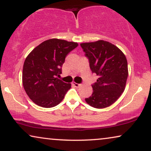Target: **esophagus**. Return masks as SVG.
Wrapping results in <instances>:
<instances>
[{"label": "esophagus", "mask_w": 151, "mask_h": 151, "mask_svg": "<svg viewBox=\"0 0 151 151\" xmlns=\"http://www.w3.org/2000/svg\"><path fill=\"white\" fill-rule=\"evenodd\" d=\"M72 86H74V87H77H77H79V86H81V84L76 83V82H72Z\"/></svg>", "instance_id": "esophagus-1"}]
</instances>
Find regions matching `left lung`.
Listing matches in <instances>:
<instances>
[{
    "label": "left lung",
    "mask_w": 151,
    "mask_h": 151,
    "mask_svg": "<svg viewBox=\"0 0 151 151\" xmlns=\"http://www.w3.org/2000/svg\"><path fill=\"white\" fill-rule=\"evenodd\" d=\"M90 62L92 72L98 76L92 86V95L85 99L95 108H104L113 104L123 93L128 75L126 56L110 42L99 40L81 43Z\"/></svg>",
    "instance_id": "1"
}]
</instances>
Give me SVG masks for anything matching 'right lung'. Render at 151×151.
Instances as JSON below:
<instances>
[{
    "mask_svg": "<svg viewBox=\"0 0 151 151\" xmlns=\"http://www.w3.org/2000/svg\"><path fill=\"white\" fill-rule=\"evenodd\" d=\"M78 43L52 39L43 41L30 52L23 64L22 81L29 99L43 108H52L63 99L71 88L57 78L62 73L66 55Z\"/></svg>",
    "mask_w": 151,
    "mask_h": 151,
    "instance_id": "obj_1",
    "label": "right lung"
}]
</instances>
